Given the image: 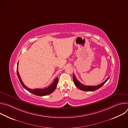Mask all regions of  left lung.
<instances>
[{"mask_svg": "<svg viewBox=\"0 0 128 128\" xmlns=\"http://www.w3.org/2000/svg\"><path fill=\"white\" fill-rule=\"evenodd\" d=\"M109 78V76L104 82H103L102 83H101L97 86H86V85L82 84L76 79L74 74V76H73V79H74V83L75 85L76 86V87L78 88L80 90H84V91H88V92L96 90H98V88H100L102 86H103L105 84V82L108 80Z\"/></svg>", "mask_w": 128, "mask_h": 128, "instance_id": "1", "label": "left lung"}]
</instances>
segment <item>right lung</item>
<instances>
[{
  "label": "right lung",
  "instance_id": "1",
  "mask_svg": "<svg viewBox=\"0 0 128 128\" xmlns=\"http://www.w3.org/2000/svg\"><path fill=\"white\" fill-rule=\"evenodd\" d=\"M19 63V62H18ZM18 66H17V68H16V73H17V75H18V77L19 78V80L21 84L22 85V86H23L24 88H25L26 90H27L28 92H30L31 93L36 95V96H46L48 95H49L50 94H51L54 91V90L56 89L58 82V78H56L54 79V82H52V84H50V86L42 89V88H35V89H31L30 88H28L27 86H26L23 83V82H22L21 77L19 75V72H18Z\"/></svg>",
  "mask_w": 128,
  "mask_h": 128
}]
</instances>
